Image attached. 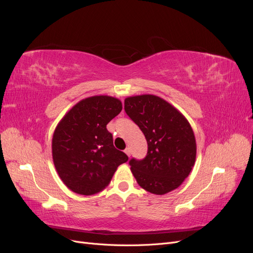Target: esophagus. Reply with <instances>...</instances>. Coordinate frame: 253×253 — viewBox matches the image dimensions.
I'll list each match as a JSON object with an SVG mask.
<instances>
[{"instance_id":"1","label":"esophagus","mask_w":253,"mask_h":253,"mask_svg":"<svg viewBox=\"0 0 253 253\" xmlns=\"http://www.w3.org/2000/svg\"><path fill=\"white\" fill-rule=\"evenodd\" d=\"M125 153H126V154L129 157V155H131V151H129V149L128 148H126V150H125Z\"/></svg>"}]
</instances>
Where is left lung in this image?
Listing matches in <instances>:
<instances>
[{
    "instance_id": "8db88e82",
    "label": "left lung",
    "mask_w": 253,
    "mask_h": 253,
    "mask_svg": "<svg viewBox=\"0 0 253 253\" xmlns=\"http://www.w3.org/2000/svg\"><path fill=\"white\" fill-rule=\"evenodd\" d=\"M125 111L148 142L144 159L129 160L136 181L156 195L177 189L196 159L195 136L187 118L165 99L150 94L126 98Z\"/></svg>"
}]
</instances>
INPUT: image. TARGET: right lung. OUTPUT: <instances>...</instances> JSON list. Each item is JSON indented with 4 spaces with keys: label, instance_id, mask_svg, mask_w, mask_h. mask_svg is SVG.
Returning <instances> with one entry per match:
<instances>
[{
    "label": "right lung",
    "instance_id": "1",
    "mask_svg": "<svg viewBox=\"0 0 253 253\" xmlns=\"http://www.w3.org/2000/svg\"><path fill=\"white\" fill-rule=\"evenodd\" d=\"M121 110L117 98L93 96L76 103L59 121L52 135V160L61 180L73 192H101L117 168L127 162L126 153L114 147L106 128Z\"/></svg>",
    "mask_w": 253,
    "mask_h": 253
}]
</instances>
